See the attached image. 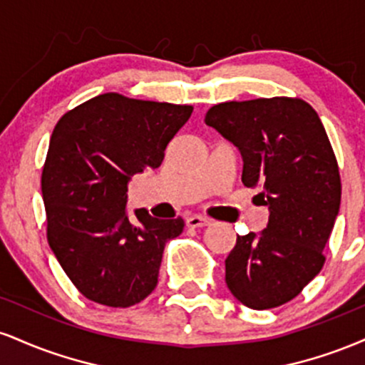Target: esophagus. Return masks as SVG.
Segmentation results:
<instances>
[{
  "label": "esophagus",
  "mask_w": 365,
  "mask_h": 365,
  "mask_svg": "<svg viewBox=\"0 0 365 365\" xmlns=\"http://www.w3.org/2000/svg\"><path fill=\"white\" fill-rule=\"evenodd\" d=\"M209 223H211V221H209L207 217H204V216L194 215V216L187 217V226H188V228H204V226H207Z\"/></svg>",
  "instance_id": "34e87169"
}]
</instances>
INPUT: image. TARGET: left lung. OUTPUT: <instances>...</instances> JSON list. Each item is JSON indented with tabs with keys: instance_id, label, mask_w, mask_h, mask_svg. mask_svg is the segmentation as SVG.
Masks as SVG:
<instances>
[{
	"instance_id": "1",
	"label": "left lung",
	"mask_w": 365,
	"mask_h": 365,
	"mask_svg": "<svg viewBox=\"0 0 365 365\" xmlns=\"http://www.w3.org/2000/svg\"><path fill=\"white\" fill-rule=\"evenodd\" d=\"M204 121L235 145L242 183L257 188L269 211L262 232L237 237L226 284L255 311L287 304L319 274L340 211V171L326 130L311 104L290 98L221 103Z\"/></svg>"
}]
</instances>
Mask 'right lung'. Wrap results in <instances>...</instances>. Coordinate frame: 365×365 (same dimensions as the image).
<instances>
[{
  "label": "right lung",
  "mask_w": 365,
  "mask_h": 365,
  "mask_svg": "<svg viewBox=\"0 0 365 365\" xmlns=\"http://www.w3.org/2000/svg\"><path fill=\"white\" fill-rule=\"evenodd\" d=\"M192 110L108 92L54 127L41 178L48 242L92 302L130 307L156 288L165 245L183 232V220H158L145 209L130 220L128 182L161 165Z\"/></svg>",
  "instance_id": "obj_1"
}]
</instances>
